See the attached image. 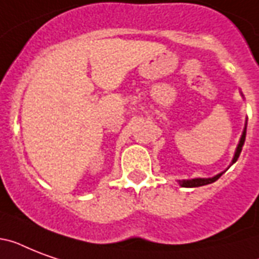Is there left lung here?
Segmentation results:
<instances>
[{
  "label": "left lung",
  "instance_id": "left-lung-1",
  "mask_svg": "<svg viewBox=\"0 0 259 259\" xmlns=\"http://www.w3.org/2000/svg\"><path fill=\"white\" fill-rule=\"evenodd\" d=\"M245 138H246V127H245V130H243V133H242L241 141H239V144H238L237 152H235V156H234V158H233V164L237 161L238 157H239V154H241L242 146H243V144H245ZM222 175H223V172L219 173V175H217V176L211 177V179H192V180H179V183H180L181 187H185V188L201 187V185L211 184V183H213V181H217L218 179L222 176Z\"/></svg>",
  "mask_w": 259,
  "mask_h": 259
}]
</instances>
